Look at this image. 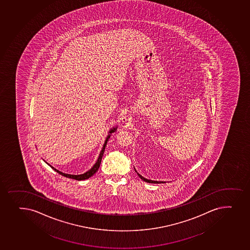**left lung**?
Instances as JSON below:
<instances>
[{
  "label": "left lung",
  "mask_w": 250,
  "mask_h": 250,
  "mask_svg": "<svg viewBox=\"0 0 250 250\" xmlns=\"http://www.w3.org/2000/svg\"><path fill=\"white\" fill-rule=\"evenodd\" d=\"M134 170H135V172H137L138 176L142 179V180L145 181V182H146V183H164V182H161V181H153V180H149V179H147V178H145V177H143V176H141V175L140 174V173H138L137 171H136V169L134 168Z\"/></svg>",
  "instance_id": "left-lung-1"
}]
</instances>
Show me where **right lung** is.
<instances>
[{"label":"right lung","mask_w":250,"mask_h":250,"mask_svg":"<svg viewBox=\"0 0 250 250\" xmlns=\"http://www.w3.org/2000/svg\"><path fill=\"white\" fill-rule=\"evenodd\" d=\"M118 126L112 127L111 129H110L109 132H108V135L105 138V143H104V145H103V147H102V151L100 152L99 157H98V159H97V162H96V164L92 166L91 168L87 171V172H84L83 174H78V175H73V174H67V173H64V172H61V171H59V170L56 169L55 167L51 166L50 164H48L47 162H45L46 164L49 165V166L51 167L54 170V171H56L59 174L62 175L63 177H68V178H73V179H75V180L81 181V180H85V179H87L89 177H91V176H93V175L97 172V170L99 168L100 164H101V162H102V156H103V153H104V151H105V146H106V144H107V141L110 138V135L114 132L116 131V129H117Z\"/></svg>","instance_id":"right-lung-1"}]
</instances>
